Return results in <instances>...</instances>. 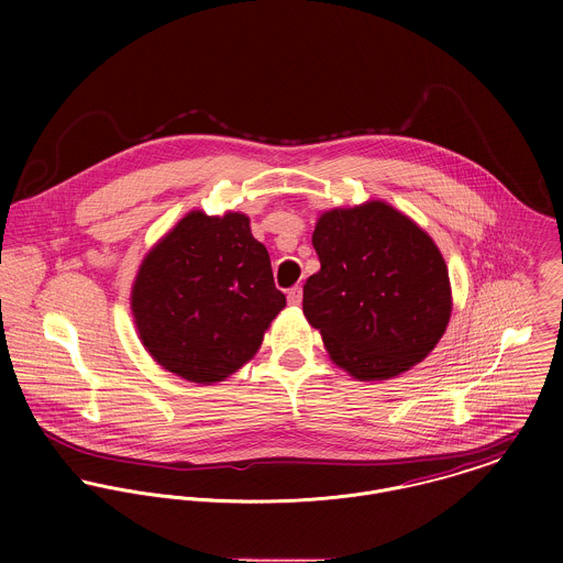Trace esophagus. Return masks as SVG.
I'll return each instance as SVG.
<instances>
[{
    "instance_id": "1",
    "label": "esophagus",
    "mask_w": 563,
    "mask_h": 563,
    "mask_svg": "<svg viewBox=\"0 0 563 563\" xmlns=\"http://www.w3.org/2000/svg\"><path fill=\"white\" fill-rule=\"evenodd\" d=\"M301 297H303V288L301 286H292L288 290V303L290 306H299L301 303Z\"/></svg>"
}]
</instances>
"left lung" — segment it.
<instances>
[{
    "label": "left lung",
    "instance_id": "left-lung-1",
    "mask_svg": "<svg viewBox=\"0 0 563 563\" xmlns=\"http://www.w3.org/2000/svg\"><path fill=\"white\" fill-rule=\"evenodd\" d=\"M321 271L303 286V314L329 357L362 382L422 362L451 319L444 257L384 201L324 212L312 234Z\"/></svg>",
    "mask_w": 563,
    "mask_h": 563
}]
</instances>
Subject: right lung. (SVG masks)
<instances>
[{
	"mask_svg": "<svg viewBox=\"0 0 563 563\" xmlns=\"http://www.w3.org/2000/svg\"><path fill=\"white\" fill-rule=\"evenodd\" d=\"M284 306L268 251L241 212L184 217L147 253L132 290L145 349L195 384L236 373Z\"/></svg>",
	"mask_w": 563,
	"mask_h": 563,
	"instance_id": "obj_1",
	"label": "right lung"
}]
</instances>
